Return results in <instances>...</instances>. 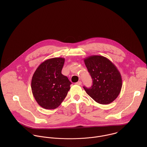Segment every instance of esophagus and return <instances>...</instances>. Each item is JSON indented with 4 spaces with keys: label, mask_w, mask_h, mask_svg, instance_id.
<instances>
[{
    "label": "esophagus",
    "mask_w": 147,
    "mask_h": 147,
    "mask_svg": "<svg viewBox=\"0 0 147 147\" xmlns=\"http://www.w3.org/2000/svg\"><path fill=\"white\" fill-rule=\"evenodd\" d=\"M76 84H78V85H81L82 84V82H80V81H79V82H77Z\"/></svg>",
    "instance_id": "obj_1"
}]
</instances>
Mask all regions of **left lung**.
Segmentation results:
<instances>
[{"label": "left lung", "mask_w": 147, "mask_h": 147, "mask_svg": "<svg viewBox=\"0 0 147 147\" xmlns=\"http://www.w3.org/2000/svg\"><path fill=\"white\" fill-rule=\"evenodd\" d=\"M93 81L92 86H84L86 93L98 104L106 105L114 101L122 86L121 75L109 59L101 55H92L84 59Z\"/></svg>", "instance_id": "1"}]
</instances>
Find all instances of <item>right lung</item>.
<instances>
[{
  "instance_id": "1",
  "label": "right lung",
  "mask_w": 147,
  "mask_h": 147,
  "mask_svg": "<svg viewBox=\"0 0 147 147\" xmlns=\"http://www.w3.org/2000/svg\"><path fill=\"white\" fill-rule=\"evenodd\" d=\"M64 58H53L42 62L34 72L31 82L33 96L45 109H54L62 104L71 83L62 74Z\"/></svg>"
}]
</instances>
